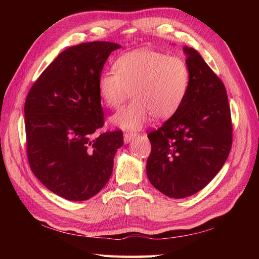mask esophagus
Segmentation results:
<instances>
[{
  "mask_svg": "<svg viewBox=\"0 0 259 259\" xmlns=\"http://www.w3.org/2000/svg\"><path fill=\"white\" fill-rule=\"evenodd\" d=\"M136 136H137V135L134 134V133H125V134L123 135V141H124V144H129V142H130L131 140L135 139Z\"/></svg>",
  "mask_w": 259,
  "mask_h": 259,
  "instance_id": "34e87169",
  "label": "esophagus"
}]
</instances>
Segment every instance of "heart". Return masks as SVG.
<instances>
[{"instance_id":"heart-1","label":"heart","mask_w":259,"mask_h":259,"mask_svg":"<svg viewBox=\"0 0 259 259\" xmlns=\"http://www.w3.org/2000/svg\"><path fill=\"white\" fill-rule=\"evenodd\" d=\"M115 71H104L98 79V92L104 106L117 109L131 96L134 101L111 118L124 130L142 128L152 115L167 119L177 112L189 88L190 72L178 57L152 50L121 54Z\"/></svg>"}]
</instances>
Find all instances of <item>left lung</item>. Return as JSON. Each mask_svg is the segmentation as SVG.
I'll return each instance as SVG.
<instances>
[{
    "mask_svg": "<svg viewBox=\"0 0 259 259\" xmlns=\"http://www.w3.org/2000/svg\"><path fill=\"white\" fill-rule=\"evenodd\" d=\"M184 53L190 72L185 100L171 118L148 135V179L176 199L195 195L210 183L227 160L233 140L224 83L197 50L186 46Z\"/></svg>",
    "mask_w": 259,
    "mask_h": 259,
    "instance_id": "8db88e82",
    "label": "left lung"
}]
</instances>
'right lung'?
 <instances>
[{
    "label": "right lung",
    "mask_w": 259,
    "mask_h": 259,
    "mask_svg": "<svg viewBox=\"0 0 259 259\" xmlns=\"http://www.w3.org/2000/svg\"><path fill=\"white\" fill-rule=\"evenodd\" d=\"M121 46L95 41L71 47L43 71L26 97L25 133L30 167L54 194L90 199L111 177L121 131L97 136L103 125L98 79Z\"/></svg>",
    "instance_id": "add662e5"
}]
</instances>
